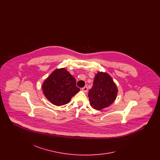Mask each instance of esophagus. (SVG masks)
<instances>
[{"mask_svg":"<svg viewBox=\"0 0 160 160\" xmlns=\"http://www.w3.org/2000/svg\"><path fill=\"white\" fill-rule=\"evenodd\" d=\"M88 88L87 86H84V87H83V88L82 89V90L84 92H88Z\"/></svg>","mask_w":160,"mask_h":160,"instance_id":"esophagus-1","label":"esophagus"}]
</instances>
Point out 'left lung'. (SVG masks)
Here are the masks:
<instances>
[{"label": "left lung", "mask_w": 160, "mask_h": 160, "mask_svg": "<svg viewBox=\"0 0 160 160\" xmlns=\"http://www.w3.org/2000/svg\"><path fill=\"white\" fill-rule=\"evenodd\" d=\"M118 89L112 77L104 72L95 75L88 97L92 107L98 110L112 104L116 99Z\"/></svg>", "instance_id": "left-lung-1"}]
</instances>
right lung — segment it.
Listing matches in <instances>:
<instances>
[{"label":"right lung","mask_w":160,"mask_h":160,"mask_svg":"<svg viewBox=\"0 0 160 160\" xmlns=\"http://www.w3.org/2000/svg\"><path fill=\"white\" fill-rule=\"evenodd\" d=\"M46 98L56 106L68 104L80 89L77 87L76 79L65 68L54 71L42 85Z\"/></svg>","instance_id":"right-lung-1"}]
</instances>
